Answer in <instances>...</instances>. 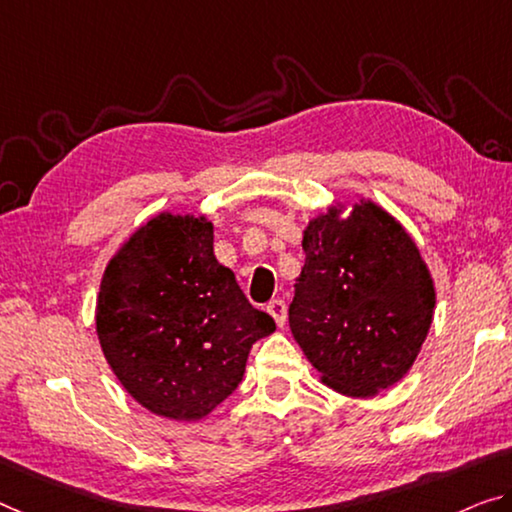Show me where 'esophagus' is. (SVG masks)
<instances>
[{"label": "esophagus", "mask_w": 512, "mask_h": 512, "mask_svg": "<svg viewBox=\"0 0 512 512\" xmlns=\"http://www.w3.org/2000/svg\"><path fill=\"white\" fill-rule=\"evenodd\" d=\"M267 313L274 318V322H277L279 327L286 325V318H288V306L283 300H272L270 304H267Z\"/></svg>", "instance_id": "1"}]
</instances>
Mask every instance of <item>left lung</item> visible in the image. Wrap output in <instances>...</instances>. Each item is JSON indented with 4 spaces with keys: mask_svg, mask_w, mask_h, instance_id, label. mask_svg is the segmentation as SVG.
Here are the masks:
<instances>
[{
    "mask_svg": "<svg viewBox=\"0 0 512 512\" xmlns=\"http://www.w3.org/2000/svg\"><path fill=\"white\" fill-rule=\"evenodd\" d=\"M290 332L322 382L375 396L410 371L435 313V283L403 226L373 201L332 206L302 240Z\"/></svg>",
    "mask_w": 512,
    "mask_h": 512,
    "instance_id": "obj_1",
    "label": "left lung"
}]
</instances>
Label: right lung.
<instances>
[{"mask_svg": "<svg viewBox=\"0 0 512 512\" xmlns=\"http://www.w3.org/2000/svg\"><path fill=\"white\" fill-rule=\"evenodd\" d=\"M274 329L217 263L206 217L160 212L102 274L100 348L123 389L157 416L210 414L242 382L251 345Z\"/></svg>", "mask_w": 512, "mask_h": 512, "instance_id": "1", "label": "right lung"}]
</instances>
